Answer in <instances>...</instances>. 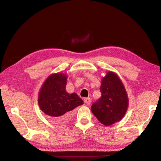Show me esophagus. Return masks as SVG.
Listing matches in <instances>:
<instances>
[{"label": "esophagus", "instance_id": "1", "mask_svg": "<svg viewBox=\"0 0 161 161\" xmlns=\"http://www.w3.org/2000/svg\"><path fill=\"white\" fill-rule=\"evenodd\" d=\"M91 100L90 98L87 97V98H84V103H85L86 104L89 105L91 104Z\"/></svg>", "mask_w": 161, "mask_h": 161}]
</instances>
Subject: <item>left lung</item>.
I'll return each mask as SVG.
<instances>
[{"label":"left lung","mask_w":161,"mask_h":161,"mask_svg":"<svg viewBox=\"0 0 161 161\" xmlns=\"http://www.w3.org/2000/svg\"><path fill=\"white\" fill-rule=\"evenodd\" d=\"M100 90L102 95L92 104L91 112L102 124L112 125L119 121L127 110V93L119 76L111 71L103 78Z\"/></svg>","instance_id":"8db88e82"}]
</instances>
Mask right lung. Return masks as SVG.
Returning a JSON list of instances; mask_svg holds the SVG:
<instances>
[{
    "label": "right lung",
    "mask_w": 161,
    "mask_h": 161,
    "mask_svg": "<svg viewBox=\"0 0 161 161\" xmlns=\"http://www.w3.org/2000/svg\"><path fill=\"white\" fill-rule=\"evenodd\" d=\"M66 74L56 73L48 76L39 92L38 103L41 110L52 122L62 125L70 119L72 111L83 104V100L74 92L66 91Z\"/></svg>",
    "instance_id": "right-lung-1"
}]
</instances>
